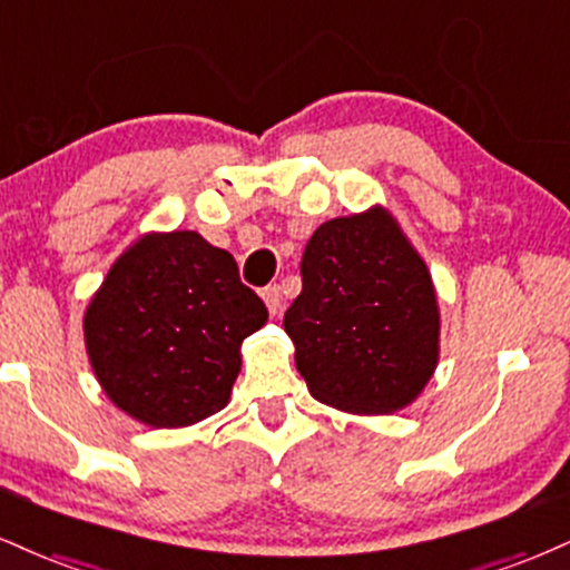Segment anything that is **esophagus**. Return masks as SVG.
<instances>
[{"mask_svg": "<svg viewBox=\"0 0 570 570\" xmlns=\"http://www.w3.org/2000/svg\"><path fill=\"white\" fill-rule=\"evenodd\" d=\"M263 299H265L267 311L276 315V313H281V307H284V289H281L278 284L265 286V289H263Z\"/></svg>", "mask_w": 570, "mask_h": 570, "instance_id": "1", "label": "esophagus"}]
</instances>
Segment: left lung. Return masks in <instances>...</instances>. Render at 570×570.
<instances>
[{
  "label": "left lung",
  "mask_w": 570,
  "mask_h": 570,
  "mask_svg": "<svg viewBox=\"0 0 570 570\" xmlns=\"http://www.w3.org/2000/svg\"><path fill=\"white\" fill-rule=\"evenodd\" d=\"M284 328L315 401L353 414L403 409L435 372L433 281L385 209L313 233Z\"/></svg>",
  "instance_id": "1"
}]
</instances>
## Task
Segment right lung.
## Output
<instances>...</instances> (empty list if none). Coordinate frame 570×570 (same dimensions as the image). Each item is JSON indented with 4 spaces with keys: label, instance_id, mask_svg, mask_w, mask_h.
Returning <instances> with one entry per match:
<instances>
[{
    "label": "right lung",
    "instance_id": "obj_1",
    "mask_svg": "<svg viewBox=\"0 0 570 570\" xmlns=\"http://www.w3.org/2000/svg\"><path fill=\"white\" fill-rule=\"evenodd\" d=\"M267 307L225 249L194 230L154 233L116 259L85 315L89 363L121 411L185 428L225 409L242 342Z\"/></svg>",
    "mask_w": 570,
    "mask_h": 570
}]
</instances>
